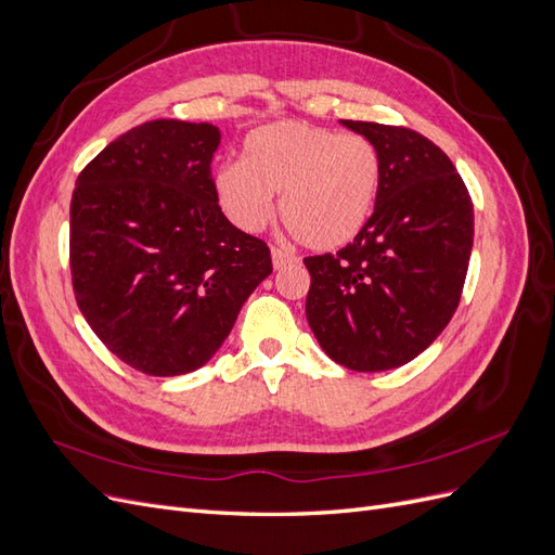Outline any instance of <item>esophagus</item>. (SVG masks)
I'll return each mask as SVG.
<instances>
[{"instance_id":"34e87169","label":"esophagus","mask_w":555,"mask_h":555,"mask_svg":"<svg viewBox=\"0 0 555 555\" xmlns=\"http://www.w3.org/2000/svg\"><path fill=\"white\" fill-rule=\"evenodd\" d=\"M271 257H273V266H275V268H284V266H289V263H296V261H298V259L292 255V251L282 249V247H273V249H271Z\"/></svg>"}]
</instances>
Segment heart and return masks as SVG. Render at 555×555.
I'll return each instance as SVG.
<instances>
[{
  "label": "heart",
  "instance_id": "heart-1",
  "mask_svg": "<svg viewBox=\"0 0 555 555\" xmlns=\"http://www.w3.org/2000/svg\"><path fill=\"white\" fill-rule=\"evenodd\" d=\"M382 184V155L363 133H340L300 120L259 127L243 145V162L215 171V196L243 231L280 217L298 243L333 249L367 224Z\"/></svg>",
  "mask_w": 555,
  "mask_h": 555
}]
</instances>
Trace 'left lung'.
Instances as JSON below:
<instances>
[{"label":"left lung","instance_id":"1","mask_svg":"<svg viewBox=\"0 0 555 555\" xmlns=\"http://www.w3.org/2000/svg\"><path fill=\"white\" fill-rule=\"evenodd\" d=\"M382 155L375 210L343 249L306 257L308 324L349 371L379 373L412 361L461 304L475 210L456 166L422 133L343 120Z\"/></svg>","mask_w":555,"mask_h":555}]
</instances>
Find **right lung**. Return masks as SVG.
I'll use <instances>...</instances> for the list:
<instances>
[{
  "label": "right lung",
  "mask_w": 555,
  "mask_h": 555,
  "mask_svg": "<svg viewBox=\"0 0 555 555\" xmlns=\"http://www.w3.org/2000/svg\"><path fill=\"white\" fill-rule=\"evenodd\" d=\"M220 129L153 120L108 143L76 180L69 266L76 304L113 354L173 377L208 363L273 273L271 249L217 204Z\"/></svg>",
  "instance_id": "right-lung-1"
}]
</instances>
